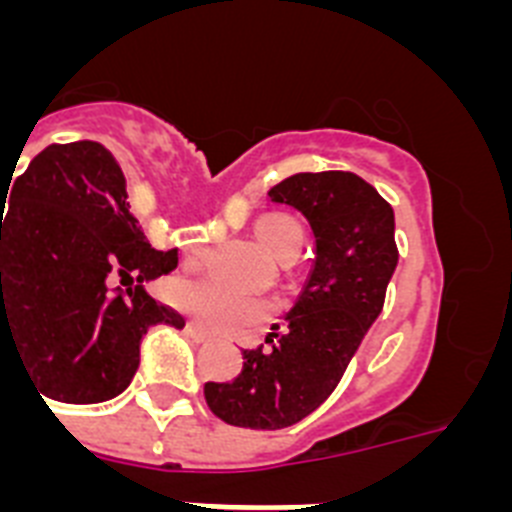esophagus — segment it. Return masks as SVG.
<instances>
[{
    "label": "esophagus",
    "mask_w": 512,
    "mask_h": 512,
    "mask_svg": "<svg viewBox=\"0 0 512 512\" xmlns=\"http://www.w3.org/2000/svg\"><path fill=\"white\" fill-rule=\"evenodd\" d=\"M187 333H189V336H192L197 343H207V341H210V336H207V333L200 328V325L187 323Z\"/></svg>",
    "instance_id": "34e87169"
}]
</instances>
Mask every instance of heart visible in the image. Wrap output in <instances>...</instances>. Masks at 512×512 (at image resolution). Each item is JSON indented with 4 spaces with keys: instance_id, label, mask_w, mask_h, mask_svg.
Returning <instances> with one entry per match:
<instances>
[{
    "instance_id": "1",
    "label": "heart",
    "mask_w": 512,
    "mask_h": 512,
    "mask_svg": "<svg viewBox=\"0 0 512 512\" xmlns=\"http://www.w3.org/2000/svg\"><path fill=\"white\" fill-rule=\"evenodd\" d=\"M253 238L269 253L277 264L287 266L289 261L300 256V230L287 217H264L256 228ZM205 259V246H189L184 264L200 266ZM171 300L176 307H182L187 315H192L194 323L202 325L207 333L223 338H246L261 328L274 307L266 302H241L230 297L228 292L217 289L210 282H179L171 292Z\"/></svg>"
}]
</instances>
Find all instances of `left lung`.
Masks as SVG:
<instances>
[{
    "instance_id": "left-lung-1",
    "label": "left lung",
    "mask_w": 512,
    "mask_h": 512,
    "mask_svg": "<svg viewBox=\"0 0 512 512\" xmlns=\"http://www.w3.org/2000/svg\"><path fill=\"white\" fill-rule=\"evenodd\" d=\"M300 210L315 235V264L284 330L243 351L233 382H207V408L238 428L300 423L336 390L366 330L379 318L397 266L395 212L351 171L295 174L269 189Z\"/></svg>"
}]
</instances>
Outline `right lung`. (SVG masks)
Returning a JSON list of instances; mask_svg holds the SVG:
<instances>
[{"mask_svg":"<svg viewBox=\"0 0 512 512\" xmlns=\"http://www.w3.org/2000/svg\"><path fill=\"white\" fill-rule=\"evenodd\" d=\"M176 264V251L151 248L138 228L107 148L53 143L15 179L0 215V346L12 341L43 397L112 400L133 382L148 328H184L143 287Z\"/></svg>","mask_w":512,"mask_h":512,"instance_id":"add662e5","label":"right lung"}]
</instances>
